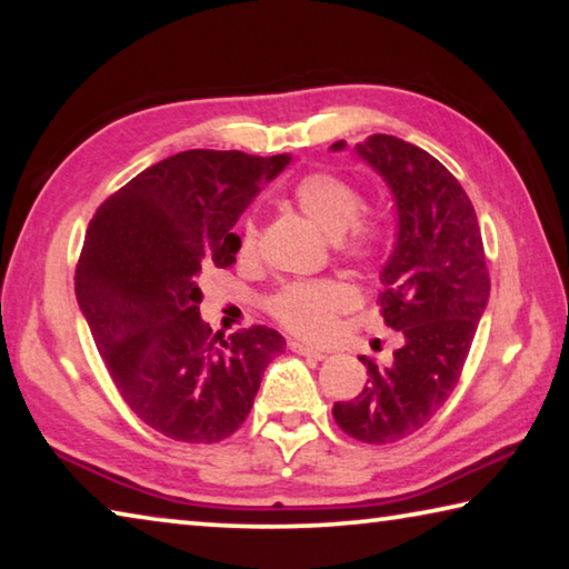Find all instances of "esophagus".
<instances>
[{
	"label": "esophagus",
	"instance_id": "esophagus-1",
	"mask_svg": "<svg viewBox=\"0 0 569 569\" xmlns=\"http://www.w3.org/2000/svg\"><path fill=\"white\" fill-rule=\"evenodd\" d=\"M288 346H291V351H293V353L308 356V359H316V361L326 359V351H321V349H313V346H308V343H303V341H291Z\"/></svg>",
	"mask_w": 569,
	"mask_h": 569
}]
</instances>
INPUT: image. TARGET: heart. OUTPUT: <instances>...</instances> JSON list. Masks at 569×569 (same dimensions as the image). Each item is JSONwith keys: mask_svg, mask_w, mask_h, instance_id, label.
Segmentation results:
<instances>
[{"mask_svg": "<svg viewBox=\"0 0 569 569\" xmlns=\"http://www.w3.org/2000/svg\"><path fill=\"white\" fill-rule=\"evenodd\" d=\"M291 200L316 228L329 238H336L341 253L359 258V261L373 256L377 233L371 226L359 223L363 198L349 182L329 176V172H311L296 182ZM253 250L256 226L253 220H246L238 233V256L248 258L253 256ZM353 303L356 293L349 283L323 278V281L286 283L281 291L271 296L268 311L288 331L306 336V339H323L331 333L336 316L349 311Z\"/></svg>", "mask_w": 569, "mask_h": 569, "instance_id": "obj_1", "label": "heart"}]
</instances>
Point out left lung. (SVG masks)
I'll use <instances>...</instances> for the list:
<instances>
[{"instance_id":"8db88e82","label":"left lung","mask_w":569,"mask_h":569,"mask_svg":"<svg viewBox=\"0 0 569 569\" xmlns=\"http://www.w3.org/2000/svg\"><path fill=\"white\" fill-rule=\"evenodd\" d=\"M331 150H346V140ZM353 152L397 203L379 306L403 341L387 366L359 356L369 381L356 399L333 403V419L353 439L389 445L419 431L455 391L489 301V273L475 206L437 158L393 134H371Z\"/></svg>"}]
</instances>
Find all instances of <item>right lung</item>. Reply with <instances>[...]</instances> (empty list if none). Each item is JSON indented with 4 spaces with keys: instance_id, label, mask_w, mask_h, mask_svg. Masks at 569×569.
Wrapping results in <instances>:
<instances>
[{
    "instance_id": "1",
    "label": "right lung",
    "mask_w": 569,
    "mask_h": 569,
    "mask_svg": "<svg viewBox=\"0 0 569 569\" xmlns=\"http://www.w3.org/2000/svg\"><path fill=\"white\" fill-rule=\"evenodd\" d=\"M291 156L186 150L98 208L74 293L124 403L160 435L213 445L246 421L286 339L268 326L210 333L200 283L236 263L243 210Z\"/></svg>"
}]
</instances>
